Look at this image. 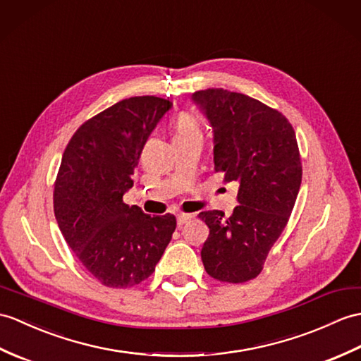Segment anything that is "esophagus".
I'll use <instances>...</instances> for the list:
<instances>
[{
    "instance_id": "1",
    "label": "esophagus",
    "mask_w": 361,
    "mask_h": 361,
    "mask_svg": "<svg viewBox=\"0 0 361 361\" xmlns=\"http://www.w3.org/2000/svg\"><path fill=\"white\" fill-rule=\"evenodd\" d=\"M192 216H194L192 214H180V215L177 216V224L181 228L183 224H186L189 220H192Z\"/></svg>"
}]
</instances>
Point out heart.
Segmentation results:
<instances>
[{
	"label": "heart",
	"instance_id": "heart-1",
	"mask_svg": "<svg viewBox=\"0 0 361 361\" xmlns=\"http://www.w3.org/2000/svg\"><path fill=\"white\" fill-rule=\"evenodd\" d=\"M201 135L198 121L189 114H181L173 124V140Z\"/></svg>",
	"mask_w": 361,
	"mask_h": 361
}]
</instances>
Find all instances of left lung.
<instances>
[{"mask_svg":"<svg viewBox=\"0 0 361 361\" xmlns=\"http://www.w3.org/2000/svg\"><path fill=\"white\" fill-rule=\"evenodd\" d=\"M192 102L212 126L215 172L238 184L232 215H198L211 231L201 259L212 279L245 283L262 272L294 209L301 184L295 132L286 116L245 94L206 89Z\"/></svg>","mask_w":361,"mask_h":361,"instance_id":"1","label":"left lung"}]
</instances>
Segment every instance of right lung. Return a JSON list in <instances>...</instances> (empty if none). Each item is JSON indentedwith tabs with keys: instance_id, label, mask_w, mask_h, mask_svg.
<instances>
[{
	"instance_id": "right-lung-1",
	"label": "right lung",
	"mask_w": 361,
	"mask_h": 361,
	"mask_svg": "<svg viewBox=\"0 0 361 361\" xmlns=\"http://www.w3.org/2000/svg\"><path fill=\"white\" fill-rule=\"evenodd\" d=\"M169 99L132 97L81 124L67 145L54 190V211L80 263L107 288L126 289L152 275L177 220L150 216L123 195L141 150Z\"/></svg>"
}]
</instances>
